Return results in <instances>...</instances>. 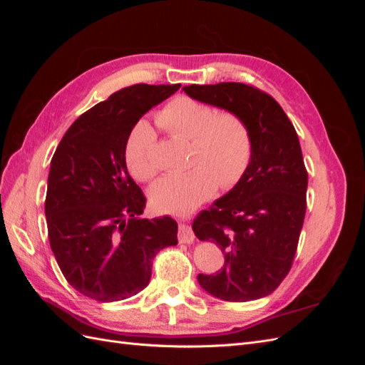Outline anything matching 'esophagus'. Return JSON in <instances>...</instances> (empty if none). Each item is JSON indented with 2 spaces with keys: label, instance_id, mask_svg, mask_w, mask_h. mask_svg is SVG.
I'll return each instance as SVG.
<instances>
[{
  "label": "esophagus",
  "instance_id": "1",
  "mask_svg": "<svg viewBox=\"0 0 365 365\" xmlns=\"http://www.w3.org/2000/svg\"><path fill=\"white\" fill-rule=\"evenodd\" d=\"M178 239L180 242H184V244H193L195 235L189 225L184 224V220H180V231H178Z\"/></svg>",
  "mask_w": 365,
  "mask_h": 365
}]
</instances>
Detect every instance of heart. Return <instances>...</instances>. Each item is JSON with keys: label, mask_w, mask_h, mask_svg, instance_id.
<instances>
[{"label": "heart", "mask_w": 365, "mask_h": 365, "mask_svg": "<svg viewBox=\"0 0 365 365\" xmlns=\"http://www.w3.org/2000/svg\"><path fill=\"white\" fill-rule=\"evenodd\" d=\"M157 123L172 135L192 140L190 169L163 176L150 189V200L165 213H185L215 190H228L245 175L252 157V135L244 117L219 111L192 97H175L157 114ZM129 172L150 181L160 170L157 135L146 121L132 128L125 145Z\"/></svg>", "instance_id": "b5f03b06"}]
</instances>
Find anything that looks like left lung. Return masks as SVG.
<instances>
[{"mask_svg": "<svg viewBox=\"0 0 365 365\" xmlns=\"http://www.w3.org/2000/svg\"><path fill=\"white\" fill-rule=\"evenodd\" d=\"M196 101L237 113L252 135L242 180L193 220L195 236L225 254L224 268L197 275L220 300L267 297L291 271L306 215L307 170L294 125L275 98L240 82L182 88Z\"/></svg>", "mask_w": 365, "mask_h": 365, "instance_id": "obj_1", "label": "left lung"}]
</instances>
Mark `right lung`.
Masks as SVG:
<instances>
[{
  "label": "right lung",
  "instance_id": "1",
  "mask_svg": "<svg viewBox=\"0 0 365 365\" xmlns=\"http://www.w3.org/2000/svg\"><path fill=\"white\" fill-rule=\"evenodd\" d=\"M180 88L137 83L111 94L74 121L51 158L50 247L63 277L96 302L145 289L153 257L176 245L172 217H141L146 196L128 173L125 145L141 115Z\"/></svg>",
  "mask_w": 365,
  "mask_h": 365
}]
</instances>
